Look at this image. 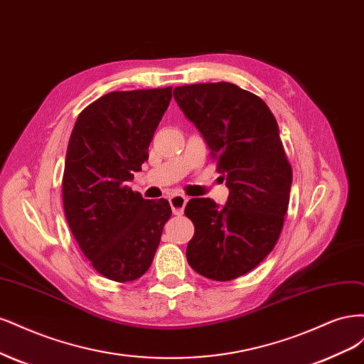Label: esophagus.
Listing matches in <instances>:
<instances>
[{
	"label": "esophagus",
	"instance_id": "34e87169",
	"mask_svg": "<svg viewBox=\"0 0 364 364\" xmlns=\"http://www.w3.org/2000/svg\"><path fill=\"white\" fill-rule=\"evenodd\" d=\"M186 203H187V198L184 195H173L169 198V204L172 207L173 215H183Z\"/></svg>",
	"mask_w": 364,
	"mask_h": 364
}]
</instances>
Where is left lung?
<instances>
[{"label": "left lung", "instance_id": "8db88e82", "mask_svg": "<svg viewBox=\"0 0 364 364\" xmlns=\"http://www.w3.org/2000/svg\"><path fill=\"white\" fill-rule=\"evenodd\" d=\"M173 98L230 189L222 208L210 198L187 203L184 213L195 225L187 262L205 278L231 281L271 254L284 225L291 166L279 128L260 97L227 81L175 87Z\"/></svg>", "mask_w": 364, "mask_h": 364}]
</instances>
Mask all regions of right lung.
<instances>
[{"label": "right lung", "mask_w": 364, "mask_h": 364, "mask_svg": "<svg viewBox=\"0 0 364 364\" xmlns=\"http://www.w3.org/2000/svg\"><path fill=\"white\" fill-rule=\"evenodd\" d=\"M172 87L110 92L78 114L69 139L62 192L68 225L93 269L116 283L142 277L172 210L144 199L127 181L148 146Z\"/></svg>", "instance_id": "right-lung-1"}]
</instances>
